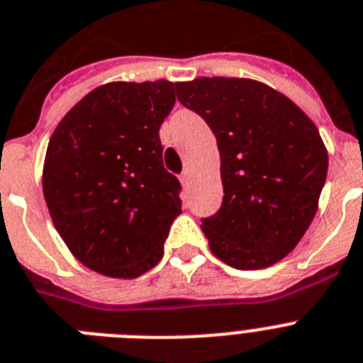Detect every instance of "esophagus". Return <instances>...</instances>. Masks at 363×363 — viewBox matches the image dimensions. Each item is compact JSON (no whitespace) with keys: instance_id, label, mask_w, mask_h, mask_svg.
<instances>
[{"instance_id":"esophagus-1","label":"esophagus","mask_w":363,"mask_h":363,"mask_svg":"<svg viewBox=\"0 0 363 363\" xmlns=\"http://www.w3.org/2000/svg\"><path fill=\"white\" fill-rule=\"evenodd\" d=\"M179 182H182V185H189V182H191V174H189V170H185V172H182L179 174Z\"/></svg>"}]
</instances>
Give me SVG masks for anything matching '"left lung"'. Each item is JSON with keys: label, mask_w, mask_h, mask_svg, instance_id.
<instances>
[{"label": "left lung", "mask_w": 363, "mask_h": 363, "mask_svg": "<svg viewBox=\"0 0 363 363\" xmlns=\"http://www.w3.org/2000/svg\"><path fill=\"white\" fill-rule=\"evenodd\" d=\"M178 101L216 138L224 198L202 218L211 252L237 270L279 262L311 225L329 154L315 125L283 93L252 79L200 77Z\"/></svg>", "instance_id": "8db88e82"}]
</instances>
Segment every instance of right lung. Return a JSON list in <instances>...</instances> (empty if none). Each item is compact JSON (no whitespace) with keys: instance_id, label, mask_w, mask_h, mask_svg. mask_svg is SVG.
<instances>
[{"instance_id":"obj_1","label":"right lung","mask_w":363,"mask_h":363,"mask_svg":"<svg viewBox=\"0 0 363 363\" xmlns=\"http://www.w3.org/2000/svg\"><path fill=\"white\" fill-rule=\"evenodd\" d=\"M174 102L169 80L110 82L52 132L43 198L62 240L89 270L134 279L161 261L182 213V185L163 167L160 141Z\"/></svg>"}]
</instances>
